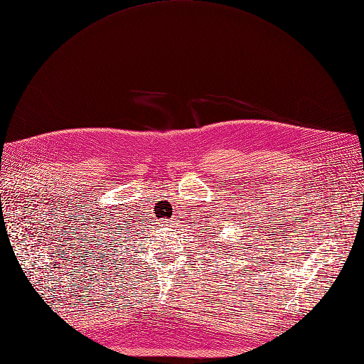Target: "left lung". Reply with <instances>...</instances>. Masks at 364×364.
Returning <instances> with one entry per match:
<instances>
[{
  "label": "left lung",
  "mask_w": 364,
  "mask_h": 364,
  "mask_svg": "<svg viewBox=\"0 0 364 364\" xmlns=\"http://www.w3.org/2000/svg\"><path fill=\"white\" fill-rule=\"evenodd\" d=\"M220 248H221V247H220ZM220 251H221V250H220Z\"/></svg>",
  "instance_id": "obj_1"
}]
</instances>
